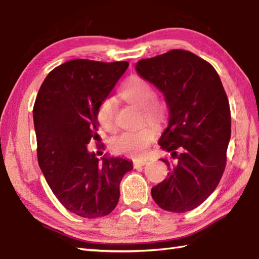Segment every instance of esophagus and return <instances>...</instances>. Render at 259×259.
<instances>
[{
    "label": "esophagus",
    "mask_w": 259,
    "mask_h": 259,
    "mask_svg": "<svg viewBox=\"0 0 259 259\" xmlns=\"http://www.w3.org/2000/svg\"><path fill=\"white\" fill-rule=\"evenodd\" d=\"M145 164H146V160H135L134 161L135 168H139V166H143Z\"/></svg>",
    "instance_id": "34e87169"
}]
</instances>
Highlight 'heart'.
I'll use <instances>...</instances> for the list:
<instances>
[{"mask_svg": "<svg viewBox=\"0 0 259 259\" xmlns=\"http://www.w3.org/2000/svg\"><path fill=\"white\" fill-rule=\"evenodd\" d=\"M120 94L125 102L140 108L142 120L159 125L164 121L165 106L161 100L154 98V89L150 82L140 76H131L122 85ZM116 102L113 97H106L99 104L97 117L105 130L115 129ZM156 135L152 125H143L136 130L122 131L109 142L112 151L116 154L139 156L144 154L154 140Z\"/></svg>", "mask_w": 259, "mask_h": 259, "instance_id": "obj_1", "label": "heart"}]
</instances>
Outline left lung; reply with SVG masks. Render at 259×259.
<instances>
[{
    "mask_svg": "<svg viewBox=\"0 0 259 259\" xmlns=\"http://www.w3.org/2000/svg\"><path fill=\"white\" fill-rule=\"evenodd\" d=\"M136 71L162 91L169 108L159 140L169 172L152 198L166 211H190L216 190L225 170L231 111L224 87L211 64L187 50L139 60Z\"/></svg>",
    "mask_w": 259,
    "mask_h": 259,
    "instance_id": "8db88e82",
    "label": "left lung"
}]
</instances>
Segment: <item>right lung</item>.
Here are the masks:
<instances>
[{"label":"right lung","instance_id":"right-lung-1","mask_svg":"<svg viewBox=\"0 0 259 259\" xmlns=\"http://www.w3.org/2000/svg\"><path fill=\"white\" fill-rule=\"evenodd\" d=\"M128 66V61H66L48 74L35 99L38 165L59 202L83 218L111 213L122 178L133 169L123 157L100 161L87 150L98 136L99 104Z\"/></svg>","mask_w":259,"mask_h":259}]
</instances>
